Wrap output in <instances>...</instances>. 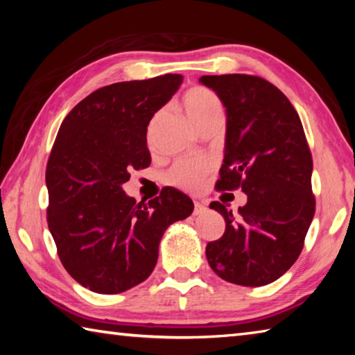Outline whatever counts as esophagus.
Instances as JSON below:
<instances>
[{
	"instance_id": "1",
	"label": "esophagus",
	"mask_w": 355,
	"mask_h": 355,
	"mask_svg": "<svg viewBox=\"0 0 355 355\" xmlns=\"http://www.w3.org/2000/svg\"><path fill=\"white\" fill-rule=\"evenodd\" d=\"M207 211V207L203 205V203H200V202H194V216H200V214H203Z\"/></svg>"
}]
</instances>
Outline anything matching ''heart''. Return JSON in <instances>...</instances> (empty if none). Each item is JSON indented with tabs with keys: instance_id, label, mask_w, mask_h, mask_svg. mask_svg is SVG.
I'll use <instances>...</instances> for the list:
<instances>
[{
	"instance_id": "1",
	"label": "heart",
	"mask_w": 355,
	"mask_h": 355,
	"mask_svg": "<svg viewBox=\"0 0 355 355\" xmlns=\"http://www.w3.org/2000/svg\"><path fill=\"white\" fill-rule=\"evenodd\" d=\"M183 107L192 123L199 125L205 119L220 116L222 107L218 95L207 87L194 86L183 95ZM208 172V164L203 159H182L171 167L166 180L172 186L180 189L196 191L202 184Z\"/></svg>"
}]
</instances>
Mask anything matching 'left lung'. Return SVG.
Masks as SVG:
<instances>
[{
  "label": "left lung",
  "instance_id": "obj_1",
  "mask_svg": "<svg viewBox=\"0 0 355 355\" xmlns=\"http://www.w3.org/2000/svg\"><path fill=\"white\" fill-rule=\"evenodd\" d=\"M199 81L227 112L216 189L241 188L248 196L238 214L220 202L209 205L224 216L225 232L207 244V260L230 284L268 285L297 260L315 216L313 159L302 123L290 100L260 76L205 75Z\"/></svg>",
  "mask_w": 355,
  "mask_h": 355
}]
</instances>
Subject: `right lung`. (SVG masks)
<instances>
[{
	"instance_id": "1",
	"label": "right lung",
	"mask_w": 355,
	"mask_h": 355,
	"mask_svg": "<svg viewBox=\"0 0 355 355\" xmlns=\"http://www.w3.org/2000/svg\"><path fill=\"white\" fill-rule=\"evenodd\" d=\"M182 81L167 73L100 87L58 131L45 173L48 228L65 271L94 293H123L146 280L166 228L194 209L173 188L148 203L122 189L131 171L150 166L147 127Z\"/></svg>"
}]
</instances>
